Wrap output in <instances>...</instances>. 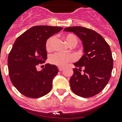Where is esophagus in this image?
<instances>
[{"mask_svg":"<svg viewBox=\"0 0 122 122\" xmlns=\"http://www.w3.org/2000/svg\"><path fill=\"white\" fill-rule=\"evenodd\" d=\"M58 69H59V70L60 71H62L63 70V67H61V66H59L58 67Z\"/></svg>","mask_w":122,"mask_h":122,"instance_id":"obj_1","label":"esophagus"}]
</instances>
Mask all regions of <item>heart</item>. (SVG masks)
I'll use <instances>...</instances> for the list:
<instances>
[{
	"mask_svg": "<svg viewBox=\"0 0 122 122\" xmlns=\"http://www.w3.org/2000/svg\"><path fill=\"white\" fill-rule=\"evenodd\" d=\"M65 40L70 46H75L77 43V38L76 36L71 33H67L63 35ZM54 40V36H51L46 42V49L50 51L52 49V43ZM74 57L71 54H64L61 53H56L52 55L49 58V62L56 66H63L68 62L73 61Z\"/></svg>",
	"mask_w": 122,
	"mask_h": 122,
	"instance_id": "heart-1",
	"label": "heart"
}]
</instances>
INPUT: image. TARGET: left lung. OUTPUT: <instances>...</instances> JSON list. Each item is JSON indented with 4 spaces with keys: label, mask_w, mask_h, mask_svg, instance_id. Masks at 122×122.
I'll use <instances>...</instances> for the list:
<instances>
[{
    "label": "left lung",
    "mask_w": 122,
    "mask_h": 122,
    "mask_svg": "<svg viewBox=\"0 0 122 122\" xmlns=\"http://www.w3.org/2000/svg\"><path fill=\"white\" fill-rule=\"evenodd\" d=\"M64 30L73 32L81 40L84 52L74 63L76 68L70 79L71 89L81 97H93L104 89L111 76L113 59L109 45L92 29L76 26L66 27Z\"/></svg>",
    "instance_id": "obj_1"
}]
</instances>
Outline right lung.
<instances>
[{"mask_svg": "<svg viewBox=\"0 0 122 122\" xmlns=\"http://www.w3.org/2000/svg\"><path fill=\"white\" fill-rule=\"evenodd\" d=\"M63 28L37 25L29 29L15 41L8 57L9 76L23 95L37 98L48 94L59 70L54 65L46 64L41 71L36 66L47 59L46 40Z\"/></svg>", "mask_w": 122, "mask_h": 122, "instance_id": "1", "label": "right lung"}]
</instances>
